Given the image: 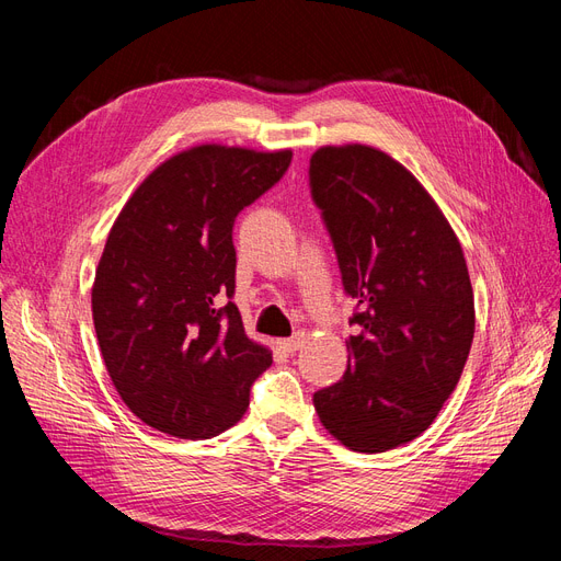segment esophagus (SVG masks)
Returning <instances> with one entry per match:
<instances>
[{"mask_svg":"<svg viewBox=\"0 0 561 561\" xmlns=\"http://www.w3.org/2000/svg\"><path fill=\"white\" fill-rule=\"evenodd\" d=\"M304 342H307V334H304V332H295L290 339H283V342H278V344H280L283 351L295 353V351H299V348L304 346Z\"/></svg>","mask_w":561,"mask_h":561,"instance_id":"1","label":"esophagus"}]
</instances>
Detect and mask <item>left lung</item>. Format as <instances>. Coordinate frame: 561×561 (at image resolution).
Masks as SVG:
<instances>
[{
    "label": "left lung",
    "instance_id": "obj_1",
    "mask_svg": "<svg viewBox=\"0 0 561 561\" xmlns=\"http://www.w3.org/2000/svg\"><path fill=\"white\" fill-rule=\"evenodd\" d=\"M309 180L360 328L344 377L313 396L316 412L353 451L396 449L431 426L468 360L463 250L433 196L381 149L320 147Z\"/></svg>",
    "mask_w": 561,
    "mask_h": 561
}]
</instances>
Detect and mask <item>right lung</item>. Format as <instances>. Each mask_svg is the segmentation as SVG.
I'll return each mask as SVG.
<instances>
[{"label": "right lung", "instance_id": "1", "mask_svg": "<svg viewBox=\"0 0 561 561\" xmlns=\"http://www.w3.org/2000/svg\"><path fill=\"white\" fill-rule=\"evenodd\" d=\"M290 161V149L198 145L154 168L118 213L95 268L93 325L114 388L147 426L208 439L245 414L271 351L231 301V231Z\"/></svg>", "mask_w": 561, "mask_h": 561}]
</instances>
